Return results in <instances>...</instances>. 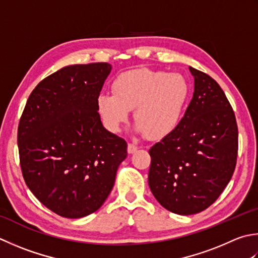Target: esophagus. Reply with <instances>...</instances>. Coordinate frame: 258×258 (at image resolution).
Here are the masks:
<instances>
[{
  "mask_svg": "<svg viewBox=\"0 0 258 258\" xmlns=\"http://www.w3.org/2000/svg\"><path fill=\"white\" fill-rule=\"evenodd\" d=\"M138 146L136 145H134V144H132V143H128V145H127V152L130 153V154H133V153H135L136 151H138Z\"/></svg>",
  "mask_w": 258,
  "mask_h": 258,
  "instance_id": "esophagus-1",
  "label": "esophagus"
}]
</instances>
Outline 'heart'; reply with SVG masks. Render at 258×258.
I'll list each match as a JSON object with an SVG mask.
<instances>
[{
    "label": "heart",
    "mask_w": 258,
    "mask_h": 258,
    "mask_svg": "<svg viewBox=\"0 0 258 258\" xmlns=\"http://www.w3.org/2000/svg\"><path fill=\"white\" fill-rule=\"evenodd\" d=\"M113 95L97 98V112L109 132L118 133L134 109V131L150 139H161L179 125L190 88L182 75L136 69L119 75Z\"/></svg>",
    "instance_id": "1"
}]
</instances>
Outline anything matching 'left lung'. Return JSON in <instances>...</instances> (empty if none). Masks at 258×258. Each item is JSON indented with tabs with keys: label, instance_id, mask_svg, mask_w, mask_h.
Returning <instances> with one entry per match:
<instances>
[{
	"label": "left lung",
	"instance_id": "8db88e82",
	"mask_svg": "<svg viewBox=\"0 0 258 258\" xmlns=\"http://www.w3.org/2000/svg\"><path fill=\"white\" fill-rule=\"evenodd\" d=\"M192 99L172 133L150 149L149 185L171 213L194 215L208 208L233 176L238 128L224 90L207 74L189 67Z\"/></svg>",
	"mask_w": 258,
	"mask_h": 258
}]
</instances>
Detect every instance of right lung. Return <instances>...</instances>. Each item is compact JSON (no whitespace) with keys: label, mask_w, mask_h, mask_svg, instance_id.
Listing matches in <instances>:
<instances>
[{"label":"right lung","mask_w":258,"mask_h":258,"mask_svg":"<svg viewBox=\"0 0 258 258\" xmlns=\"http://www.w3.org/2000/svg\"><path fill=\"white\" fill-rule=\"evenodd\" d=\"M112 66L70 64L40 82L18 128L25 183L40 203L66 218L98 210L127 156L125 140L106 130L97 98Z\"/></svg>","instance_id":"add662e5"}]
</instances>
